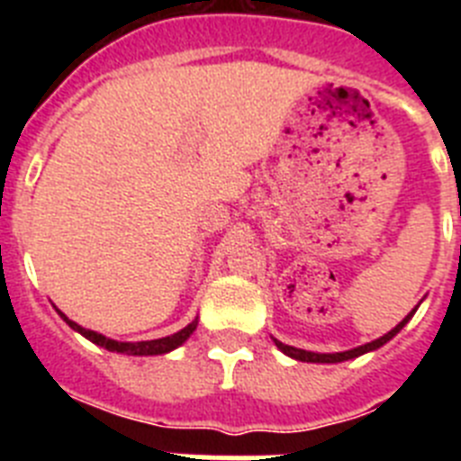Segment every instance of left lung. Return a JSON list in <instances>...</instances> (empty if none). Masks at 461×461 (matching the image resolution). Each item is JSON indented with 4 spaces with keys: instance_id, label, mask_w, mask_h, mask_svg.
I'll use <instances>...</instances> for the list:
<instances>
[{
    "instance_id": "obj_1",
    "label": "left lung",
    "mask_w": 461,
    "mask_h": 461,
    "mask_svg": "<svg viewBox=\"0 0 461 461\" xmlns=\"http://www.w3.org/2000/svg\"><path fill=\"white\" fill-rule=\"evenodd\" d=\"M413 313H415V309H413V312L409 313V316H406L404 321H402V323L394 325V328L390 330L388 335L378 337V339L369 341V344L357 346V348H351V351H344V353H312V351H304V348H295V346L281 344L279 339H275V344H276V348H279L281 353H286L288 357H293V360H300V362H344V360H353V357L362 356V353L376 351V348H381L383 344H388V341L393 339L394 335H397L399 330H402V328H404L406 323H409L411 316H413Z\"/></svg>"
}]
</instances>
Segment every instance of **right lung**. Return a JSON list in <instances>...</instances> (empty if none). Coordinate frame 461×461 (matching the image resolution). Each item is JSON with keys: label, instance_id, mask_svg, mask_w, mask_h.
Returning a JSON list of instances; mask_svg holds the SVG:
<instances>
[{"label": "right lung", "instance_id": "add662e5", "mask_svg": "<svg viewBox=\"0 0 461 461\" xmlns=\"http://www.w3.org/2000/svg\"><path fill=\"white\" fill-rule=\"evenodd\" d=\"M59 316L67 321L68 328H73L76 332H80L83 337H87V339L94 341L96 346H104V348H108V351H115V353H126V356H161V353L173 351V348H177V346H182L186 339H189L191 332H194L195 325H198V319H195V321H191L186 328H182L180 332H175V335H170V337H161V339H152V341H115V339H108V337L99 335V332H94V330H87V328H83V325L73 323V321L67 319L62 312H59Z\"/></svg>", "mask_w": 461, "mask_h": 461}]
</instances>
